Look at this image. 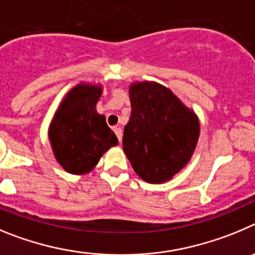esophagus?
Returning a JSON list of instances; mask_svg holds the SVG:
<instances>
[{
    "label": "esophagus",
    "instance_id": "34e87169",
    "mask_svg": "<svg viewBox=\"0 0 255 255\" xmlns=\"http://www.w3.org/2000/svg\"><path fill=\"white\" fill-rule=\"evenodd\" d=\"M113 130H114V133H116V136L118 137L119 141H122V136H123L122 128H121V127H114Z\"/></svg>",
    "mask_w": 255,
    "mask_h": 255
}]
</instances>
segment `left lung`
Listing matches in <instances>:
<instances>
[{
  "instance_id": "obj_1",
  "label": "left lung",
  "mask_w": 255,
  "mask_h": 255,
  "mask_svg": "<svg viewBox=\"0 0 255 255\" xmlns=\"http://www.w3.org/2000/svg\"><path fill=\"white\" fill-rule=\"evenodd\" d=\"M129 95L132 113L123 133V150L143 180L166 182L189 161L198 141V119L155 82L133 84Z\"/></svg>"
}]
</instances>
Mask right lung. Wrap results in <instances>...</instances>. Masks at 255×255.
<instances>
[{
	"label": "right lung",
	"mask_w": 255,
	"mask_h": 255,
	"mask_svg": "<svg viewBox=\"0 0 255 255\" xmlns=\"http://www.w3.org/2000/svg\"><path fill=\"white\" fill-rule=\"evenodd\" d=\"M102 88L79 85L59 107L49 129L54 156L71 174L90 171L103 153L118 143V138L96 113Z\"/></svg>",
	"instance_id": "add662e5"
}]
</instances>
